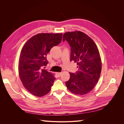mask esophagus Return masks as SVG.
Segmentation results:
<instances>
[{
	"instance_id": "1",
	"label": "esophagus",
	"mask_w": 124,
	"mask_h": 124,
	"mask_svg": "<svg viewBox=\"0 0 124 124\" xmlns=\"http://www.w3.org/2000/svg\"><path fill=\"white\" fill-rule=\"evenodd\" d=\"M56 75H57V76L58 77H59L60 76H61L62 73H61V72H56Z\"/></svg>"
}]
</instances>
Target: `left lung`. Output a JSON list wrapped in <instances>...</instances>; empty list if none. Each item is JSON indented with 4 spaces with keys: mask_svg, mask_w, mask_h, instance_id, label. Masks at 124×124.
<instances>
[{
    "mask_svg": "<svg viewBox=\"0 0 124 124\" xmlns=\"http://www.w3.org/2000/svg\"><path fill=\"white\" fill-rule=\"evenodd\" d=\"M70 46V61L78 65V71L70 73L66 85L74 94L83 95L91 92L98 82L101 71V61L95 43L85 33L67 32L63 35Z\"/></svg>",
    "mask_w": 124,
    "mask_h": 124,
    "instance_id": "1",
    "label": "left lung"
}]
</instances>
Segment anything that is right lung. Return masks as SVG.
Segmentation results:
<instances>
[{"mask_svg": "<svg viewBox=\"0 0 124 124\" xmlns=\"http://www.w3.org/2000/svg\"><path fill=\"white\" fill-rule=\"evenodd\" d=\"M62 33H38L29 39L22 48L18 62V73L25 88L32 95L42 97L50 91L55 78L44 68L46 55L61 42Z\"/></svg>", "mask_w": 124, "mask_h": 124, "instance_id": "add662e5", "label": "right lung"}]
</instances>
